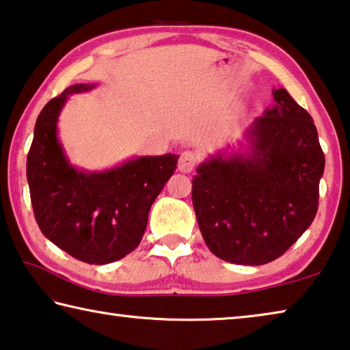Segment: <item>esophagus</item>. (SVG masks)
I'll use <instances>...</instances> for the list:
<instances>
[{"label":"esophagus","instance_id":"34e87169","mask_svg":"<svg viewBox=\"0 0 350 350\" xmlns=\"http://www.w3.org/2000/svg\"><path fill=\"white\" fill-rule=\"evenodd\" d=\"M198 163V157L196 152H191V150H186L180 154L178 159V170L183 172V174H189V172L193 170Z\"/></svg>","mask_w":350,"mask_h":350}]
</instances>
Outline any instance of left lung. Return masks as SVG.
Instances as JSON below:
<instances>
[{
  "label": "left lung",
  "mask_w": 350,
  "mask_h": 350,
  "mask_svg": "<svg viewBox=\"0 0 350 350\" xmlns=\"http://www.w3.org/2000/svg\"><path fill=\"white\" fill-rule=\"evenodd\" d=\"M247 130L250 152L197 167L192 203L208 249L233 265L277 260L318 213L325 158L311 116L284 89Z\"/></svg>",
  "instance_id": "obj_1"
}]
</instances>
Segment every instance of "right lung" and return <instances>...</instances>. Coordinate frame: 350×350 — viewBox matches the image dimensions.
Wrapping results in <instances>:
<instances>
[{
  "mask_svg": "<svg viewBox=\"0 0 350 350\" xmlns=\"http://www.w3.org/2000/svg\"><path fill=\"white\" fill-rule=\"evenodd\" d=\"M94 88L70 85L40 111L26 176L42 233L79 261L107 265L141 243L150 208L180 157H141L105 172L75 169L57 139V117L68 95Z\"/></svg>",
  "mask_w": 350,
  "mask_h": 350,
  "instance_id": "obj_1",
  "label": "right lung"
}]
</instances>
